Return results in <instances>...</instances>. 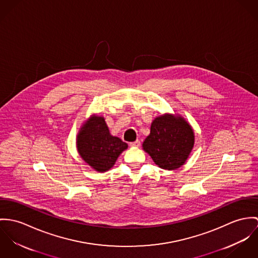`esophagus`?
Segmentation results:
<instances>
[{
	"instance_id": "34e87169",
	"label": "esophagus",
	"mask_w": 258,
	"mask_h": 258,
	"mask_svg": "<svg viewBox=\"0 0 258 258\" xmlns=\"http://www.w3.org/2000/svg\"><path fill=\"white\" fill-rule=\"evenodd\" d=\"M130 145L133 146V147H140L141 146V142L140 141H136L134 143H130Z\"/></svg>"
}]
</instances>
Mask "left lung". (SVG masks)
I'll use <instances>...</instances> for the list:
<instances>
[{
    "label": "left lung",
    "mask_w": 258,
    "mask_h": 258,
    "mask_svg": "<svg viewBox=\"0 0 258 258\" xmlns=\"http://www.w3.org/2000/svg\"><path fill=\"white\" fill-rule=\"evenodd\" d=\"M194 144L195 134L191 124L180 115L164 114L151 122L143 149L160 168L175 170L185 164Z\"/></svg>",
    "instance_id": "8db88e82"
}]
</instances>
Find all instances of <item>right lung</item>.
Masks as SVG:
<instances>
[{
    "instance_id": "add662e5",
    "label": "right lung",
    "mask_w": 258,
    "mask_h": 258,
    "mask_svg": "<svg viewBox=\"0 0 258 258\" xmlns=\"http://www.w3.org/2000/svg\"><path fill=\"white\" fill-rule=\"evenodd\" d=\"M76 147L80 157L92 169L106 172L113 168L127 144L111 135L103 115L93 114L80 127Z\"/></svg>"
}]
</instances>
